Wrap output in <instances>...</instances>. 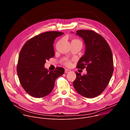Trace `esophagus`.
Here are the masks:
<instances>
[{
	"label": "esophagus",
	"mask_w": 130,
	"mask_h": 130,
	"mask_svg": "<svg viewBox=\"0 0 130 130\" xmlns=\"http://www.w3.org/2000/svg\"><path fill=\"white\" fill-rule=\"evenodd\" d=\"M71 72V71L70 70H68V69L65 70V73H70Z\"/></svg>",
	"instance_id": "obj_1"
}]
</instances>
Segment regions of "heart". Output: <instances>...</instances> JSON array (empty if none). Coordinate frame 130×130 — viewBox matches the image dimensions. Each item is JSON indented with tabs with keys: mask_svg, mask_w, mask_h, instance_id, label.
Segmentation results:
<instances>
[{
	"mask_svg": "<svg viewBox=\"0 0 130 130\" xmlns=\"http://www.w3.org/2000/svg\"><path fill=\"white\" fill-rule=\"evenodd\" d=\"M72 41H78V42H81V41H80L79 40L77 39H73V40H72ZM64 64L66 66H71V61L70 59H66V60L64 61Z\"/></svg>",
	"mask_w": 130,
	"mask_h": 130,
	"instance_id": "obj_1",
	"label": "heart"
}]
</instances>
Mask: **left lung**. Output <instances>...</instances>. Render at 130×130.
I'll return each instance as SVG.
<instances>
[{"label": "left lung", "mask_w": 130, "mask_h": 130, "mask_svg": "<svg viewBox=\"0 0 130 130\" xmlns=\"http://www.w3.org/2000/svg\"><path fill=\"white\" fill-rule=\"evenodd\" d=\"M86 45L84 55L78 60V69L86 68L87 74L75 72L73 86L77 93L87 98H94L103 92L113 71L111 49L105 38L92 30H78Z\"/></svg>", "instance_id": "8db88e82"}]
</instances>
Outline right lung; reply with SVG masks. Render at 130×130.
<instances>
[{
    "mask_svg": "<svg viewBox=\"0 0 130 130\" xmlns=\"http://www.w3.org/2000/svg\"><path fill=\"white\" fill-rule=\"evenodd\" d=\"M63 34L55 31L41 33L27 40L22 47L17 73L21 86L32 96L40 98L50 94L56 79L63 74L62 68L49 72L44 67L46 60L55 56V39Z\"/></svg>",
    "mask_w": 130,
    "mask_h": 130,
    "instance_id": "right-lung-1",
    "label": "right lung"
}]
</instances>
